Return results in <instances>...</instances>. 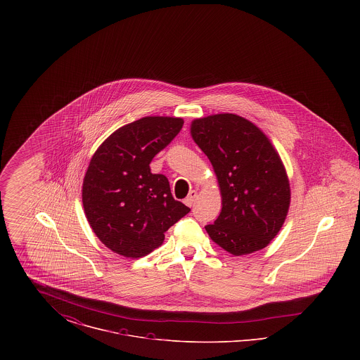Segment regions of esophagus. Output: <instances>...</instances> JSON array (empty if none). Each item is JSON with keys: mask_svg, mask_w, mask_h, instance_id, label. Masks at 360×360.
Instances as JSON below:
<instances>
[{"mask_svg": "<svg viewBox=\"0 0 360 360\" xmlns=\"http://www.w3.org/2000/svg\"><path fill=\"white\" fill-rule=\"evenodd\" d=\"M195 198H197V191H195V190H191V191L188 193V197L185 198V204L188 206L193 205L194 201H195Z\"/></svg>", "mask_w": 360, "mask_h": 360, "instance_id": "34e87169", "label": "esophagus"}]
</instances>
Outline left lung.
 Segmentation results:
<instances>
[{
    "label": "left lung",
    "mask_w": 360,
    "mask_h": 360,
    "mask_svg": "<svg viewBox=\"0 0 360 360\" xmlns=\"http://www.w3.org/2000/svg\"><path fill=\"white\" fill-rule=\"evenodd\" d=\"M190 135L210 160L221 194V212L205 226L209 238L235 257L263 250L290 207L289 176L273 143L233 113L194 119Z\"/></svg>",
    "instance_id": "obj_1"
}]
</instances>
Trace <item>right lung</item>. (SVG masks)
I'll list each match as a JSON object with an SVG mask.
<instances>
[{
    "label": "right lung",
    "mask_w": 360,
    "mask_h": 360,
    "mask_svg": "<svg viewBox=\"0 0 360 360\" xmlns=\"http://www.w3.org/2000/svg\"><path fill=\"white\" fill-rule=\"evenodd\" d=\"M184 125V119L146 116L106 137L91 156L82 184L87 223L121 257H146L165 232L190 212L174 200L169 181L150 163Z\"/></svg>",
    "instance_id": "add662e5"
}]
</instances>
